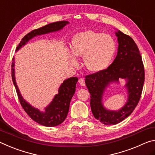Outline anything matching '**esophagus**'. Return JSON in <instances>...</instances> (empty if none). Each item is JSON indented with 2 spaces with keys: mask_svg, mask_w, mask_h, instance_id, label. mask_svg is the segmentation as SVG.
Listing matches in <instances>:
<instances>
[{
  "mask_svg": "<svg viewBox=\"0 0 155 155\" xmlns=\"http://www.w3.org/2000/svg\"><path fill=\"white\" fill-rule=\"evenodd\" d=\"M78 82H79L81 86H82V87H84V86H85V84H86L85 81H84V78H80V79L78 80Z\"/></svg>",
  "mask_w": 155,
  "mask_h": 155,
  "instance_id": "obj_1",
  "label": "esophagus"
}]
</instances>
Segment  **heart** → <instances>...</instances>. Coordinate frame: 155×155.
Masks as SVG:
<instances>
[{
	"label": "heart",
	"instance_id": "heart-1",
	"mask_svg": "<svg viewBox=\"0 0 155 155\" xmlns=\"http://www.w3.org/2000/svg\"><path fill=\"white\" fill-rule=\"evenodd\" d=\"M72 49L75 55L83 58L88 70L101 71L108 67L115 54V42L110 35L93 31L79 33L73 38ZM71 60L74 65L78 61L74 54Z\"/></svg>",
	"mask_w": 155,
	"mask_h": 155
}]
</instances>
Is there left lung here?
Returning <instances> with one entry per match:
<instances>
[{
  "label": "left lung",
  "instance_id": "obj_1",
  "mask_svg": "<svg viewBox=\"0 0 155 155\" xmlns=\"http://www.w3.org/2000/svg\"><path fill=\"white\" fill-rule=\"evenodd\" d=\"M119 47L115 60L101 71L86 75L85 82L91 94V108L95 118L106 125H115L125 120L133 113L140 100L145 71L140 52L133 39L120 31L116 32ZM120 78L127 80L129 100L119 111H107L101 103L105 88Z\"/></svg>",
  "mask_w": 155,
  "mask_h": 155
}]
</instances>
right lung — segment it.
Segmentation results:
<instances>
[{"mask_svg":"<svg viewBox=\"0 0 155 155\" xmlns=\"http://www.w3.org/2000/svg\"><path fill=\"white\" fill-rule=\"evenodd\" d=\"M68 21H58L50 23L45 26L40 27L39 29H34L28 33L27 35L22 38L21 41L16 47V50H18L20 47L23 46L26 42L35 35L45 34L49 32L56 31L62 29L66 25L68 24ZM14 60V59H13ZM14 63H12V81L16 88L18 97L20 101V104L23 108L27 115L33 120L36 121L40 125L47 126V127H54L62 124L65 120L69 110L70 101L73 95H74L78 78L76 77L71 78L64 80L61 84L58 90V94L55 95L54 100L49 106L45 108V112H40L39 110L32 107L31 105L27 103L20 95L18 88L14 76Z\"/></svg>","mask_w":155,"mask_h":155,"instance_id":"add662e5","label":"right lung"}]
</instances>
